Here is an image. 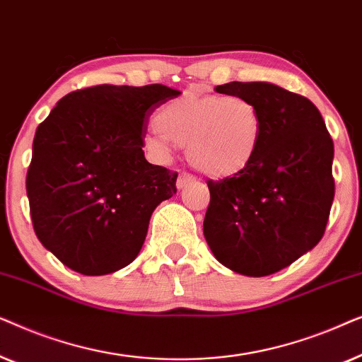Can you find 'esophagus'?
Wrapping results in <instances>:
<instances>
[{
	"instance_id": "obj_1",
	"label": "esophagus",
	"mask_w": 362,
	"mask_h": 362,
	"mask_svg": "<svg viewBox=\"0 0 362 362\" xmlns=\"http://www.w3.org/2000/svg\"><path fill=\"white\" fill-rule=\"evenodd\" d=\"M194 181H196V177L189 175V173H181L176 180V187L177 189H182V187H186L187 185H191V182H194Z\"/></svg>"
}]
</instances>
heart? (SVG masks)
I'll list each match as a JSON object with an SVG mask.
<instances>
[{
  "label": "heart",
  "instance_id": "heart-1",
  "mask_svg": "<svg viewBox=\"0 0 362 362\" xmlns=\"http://www.w3.org/2000/svg\"><path fill=\"white\" fill-rule=\"evenodd\" d=\"M156 132L145 146L158 156H170L176 145L186 146L187 160L211 177L239 175L254 161L264 136L259 105L239 93L186 92L166 102L155 115Z\"/></svg>",
  "mask_w": 362,
  "mask_h": 362
}]
</instances>
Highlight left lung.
Wrapping results in <instances>:
<instances>
[{
  "mask_svg": "<svg viewBox=\"0 0 362 362\" xmlns=\"http://www.w3.org/2000/svg\"><path fill=\"white\" fill-rule=\"evenodd\" d=\"M259 105L264 136L239 175L207 181L211 202L204 237L222 265L247 276L279 272L313 249L325 234L334 197V146L308 98L269 82H229Z\"/></svg>",
  "mask_w": 362,
  "mask_h": 362,
  "instance_id": "obj_1",
  "label": "left lung"
}]
</instances>
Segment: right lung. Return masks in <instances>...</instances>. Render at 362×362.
Listing matches in <instances>:
<instances>
[{"label": "right lung", "mask_w": 362, "mask_h": 362, "mask_svg": "<svg viewBox=\"0 0 362 362\" xmlns=\"http://www.w3.org/2000/svg\"><path fill=\"white\" fill-rule=\"evenodd\" d=\"M180 93L161 83L81 88L37 127L26 176L33 227L69 269L107 275L140 254L177 177L145 160L143 136L155 108Z\"/></svg>", "instance_id": "add662e5"}]
</instances>
